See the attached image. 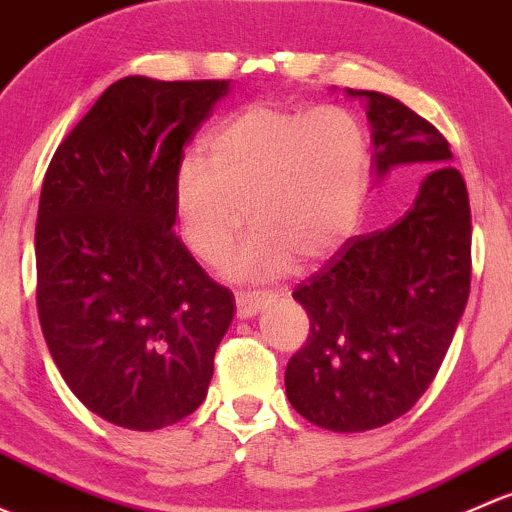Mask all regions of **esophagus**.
Returning a JSON list of instances; mask_svg holds the SVG:
<instances>
[{
  "instance_id": "1",
  "label": "esophagus",
  "mask_w": 512,
  "mask_h": 512,
  "mask_svg": "<svg viewBox=\"0 0 512 512\" xmlns=\"http://www.w3.org/2000/svg\"><path fill=\"white\" fill-rule=\"evenodd\" d=\"M268 300H271V295L268 293H258V291L236 293V315H239V318H251V315H256L258 310L266 308Z\"/></svg>"
}]
</instances>
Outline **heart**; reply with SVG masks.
<instances>
[{
	"mask_svg": "<svg viewBox=\"0 0 512 512\" xmlns=\"http://www.w3.org/2000/svg\"><path fill=\"white\" fill-rule=\"evenodd\" d=\"M207 160L184 157L172 175V204L189 251L224 263L234 278H273L315 266L357 231L372 182L370 133L335 105L310 110L256 100L204 142Z\"/></svg>",
	"mask_w": 512,
	"mask_h": 512,
	"instance_id": "b5f03b06",
	"label": "heart"
}]
</instances>
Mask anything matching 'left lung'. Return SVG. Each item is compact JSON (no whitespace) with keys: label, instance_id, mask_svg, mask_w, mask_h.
Listing matches in <instances>:
<instances>
[{"label":"left lung","instance_id":"left-lung-1","mask_svg":"<svg viewBox=\"0 0 512 512\" xmlns=\"http://www.w3.org/2000/svg\"><path fill=\"white\" fill-rule=\"evenodd\" d=\"M347 93L367 100L377 175L429 170L402 219L352 236L293 291L310 333L286 367L288 402L350 434L407 414L434 382L471 291V204L429 120L384 93Z\"/></svg>","mask_w":512,"mask_h":512}]
</instances>
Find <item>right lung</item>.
I'll return each mask as SVG.
<instances>
[{
	"mask_svg": "<svg viewBox=\"0 0 512 512\" xmlns=\"http://www.w3.org/2000/svg\"><path fill=\"white\" fill-rule=\"evenodd\" d=\"M226 81L128 76L51 157L36 217V308L71 392L155 431L207 397L234 295L175 234L172 175Z\"/></svg>",
	"mask_w": 512,
	"mask_h": 512,
	"instance_id": "right-lung-1",
	"label": "right lung"
}]
</instances>
